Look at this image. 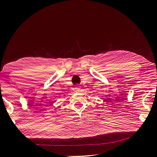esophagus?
Instances as JSON below:
<instances>
[{
    "instance_id": "obj_1",
    "label": "esophagus",
    "mask_w": 157,
    "mask_h": 157,
    "mask_svg": "<svg viewBox=\"0 0 157 157\" xmlns=\"http://www.w3.org/2000/svg\"><path fill=\"white\" fill-rule=\"evenodd\" d=\"M80 88V86H79V85H77V86H76V87H75V89H77V90H78V91H79Z\"/></svg>"
}]
</instances>
